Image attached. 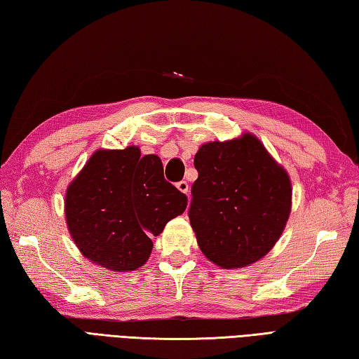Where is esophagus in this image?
Listing matches in <instances>:
<instances>
[{
	"instance_id": "1",
	"label": "esophagus",
	"mask_w": 359,
	"mask_h": 359,
	"mask_svg": "<svg viewBox=\"0 0 359 359\" xmlns=\"http://www.w3.org/2000/svg\"><path fill=\"white\" fill-rule=\"evenodd\" d=\"M177 189L179 191H182L183 194H188L189 193V185H188V182L187 180H180V182H177Z\"/></svg>"
}]
</instances>
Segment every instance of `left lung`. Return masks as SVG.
Returning <instances> with one entry per match:
<instances>
[{"mask_svg":"<svg viewBox=\"0 0 359 359\" xmlns=\"http://www.w3.org/2000/svg\"><path fill=\"white\" fill-rule=\"evenodd\" d=\"M194 166L188 217L200 251L226 269L260 260L289 219L287 172L251 135L202 145Z\"/></svg>","mask_w":359,"mask_h":359,"instance_id":"left-lung-1","label":"left lung"}]
</instances>
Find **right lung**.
<instances>
[{"label": "right lung", "mask_w": 359, "mask_h": 359, "mask_svg": "<svg viewBox=\"0 0 359 359\" xmlns=\"http://www.w3.org/2000/svg\"><path fill=\"white\" fill-rule=\"evenodd\" d=\"M187 205L157 156H140L137 147L99 149L67 189L65 219L84 257L125 272L145 264L151 238Z\"/></svg>", "instance_id": "1"}]
</instances>
